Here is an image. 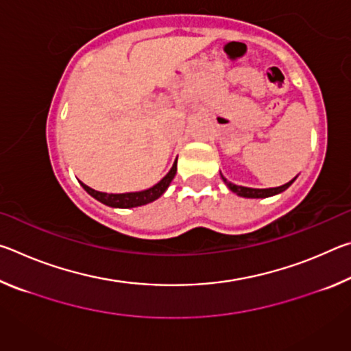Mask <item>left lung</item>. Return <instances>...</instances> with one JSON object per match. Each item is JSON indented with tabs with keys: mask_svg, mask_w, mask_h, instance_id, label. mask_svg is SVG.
<instances>
[{
	"mask_svg": "<svg viewBox=\"0 0 351 351\" xmlns=\"http://www.w3.org/2000/svg\"><path fill=\"white\" fill-rule=\"evenodd\" d=\"M297 178V176H295ZM291 180L289 182L283 184V186H278V187H269V189H252V187H243V186H237V184L230 182L226 180V178L221 175V180L224 181L226 186L229 187V190H232L234 193L239 195V197H243V198H269V197H274V195H278L282 193L287 190L291 184H293L295 181Z\"/></svg>",
	"mask_w": 351,
	"mask_h": 351,
	"instance_id": "obj_1",
	"label": "left lung"
}]
</instances>
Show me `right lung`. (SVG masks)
<instances>
[{
    "mask_svg": "<svg viewBox=\"0 0 351 351\" xmlns=\"http://www.w3.org/2000/svg\"><path fill=\"white\" fill-rule=\"evenodd\" d=\"M176 161L175 159L173 165L169 170V173L165 175L161 181L158 184H154L153 187L145 189V190H139V192H128V193H105V192H99V190H94L91 187H88L86 184H82V187L86 190L88 193L91 195L93 198H96L100 203L110 207H116V209H132V207H139L148 203H153L154 199H158L161 195L169 189L170 182L173 181V178L176 175Z\"/></svg>",
    "mask_w": 351,
    "mask_h": 351,
    "instance_id": "right-lung-1",
    "label": "right lung"
}]
</instances>
